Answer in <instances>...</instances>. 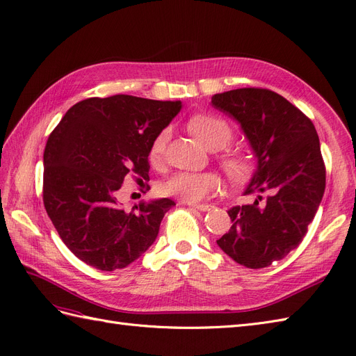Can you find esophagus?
<instances>
[{"instance_id": "34e87169", "label": "esophagus", "mask_w": 356, "mask_h": 356, "mask_svg": "<svg viewBox=\"0 0 356 356\" xmlns=\"http://www.w3.org/2000/svg\"><path fill=\"white\" fill-rule=\"evenodd\" d=\"M191 208H195L197 211H202V212H207V211H211L213 207L212 204H208V203H202V204H190Z\"/></svg>"}]
</instances>
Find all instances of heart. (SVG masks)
Segmentation results:
<instances>
[{"instance_id":"obj_1","label":"heart","mask_w":356,"mask_h":356,"mask_svg":"<svg viewBox=\"0 0 356 356\" xmlns=\"http://www.w3.org/2000/svg\"><path fill=\"white\" fill-rule=\"evenodd\" d=\"M191 132L211 149H222L227 147L233 139L232 126L218 115H196L190 122ZM169 139V131L163 129L149 148V160L153 163L161 160L165 154L166 143ZM220 163L232 179L239 181L248 177L251 165L243 156L225 152L220 156ZM163 190L166 195L174 196L184 203L196 204L208 199L221 190V178L213 172H179L169 178Z\"/></svg>"}]
</instances>
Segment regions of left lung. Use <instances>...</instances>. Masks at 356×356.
Returning a JSON list of instances; mask_svg holds the SVG:
<instances>
[{"label": "left lung", "mask_w": 356, "mask_h": 356, "mask_svg": "<svg viewBox=\"0 0 356 356\" xmlns=\"http://www.w3.org/2000/svg\"><path fill=\"white\" fill-rule=\"evenodd\" d=\"M211 104L241 124L257 161L243 191L257 197L227 211L233 225L217 245L236 263L263 268L301 243L324 196L316 129L297 106L267 89L217 93Z\"/></svg>", "instance_id": "8db88e82"}]
</instances>
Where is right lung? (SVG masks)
I'll use <instances>...</instances> for the list:
<instances>
[{"instance_id": "add662e5", "label": "right lung", "mask_w": 356, "mask_h": 356, "mask_svg": "<svg viewBox=\"0 0 356 356\" xmlns=\"http://www.w3.org/2000/svg\"><path fill=\"white\" fill-rule=\"evenodd\" d=\"M181 101L131 95L89 98L72 105L47 139L42 200L62 242L104 272L134 263L152 246L170 199L124 211L117 202L124 177L148 178V154Z\"/></svg>"}]
</instances>
